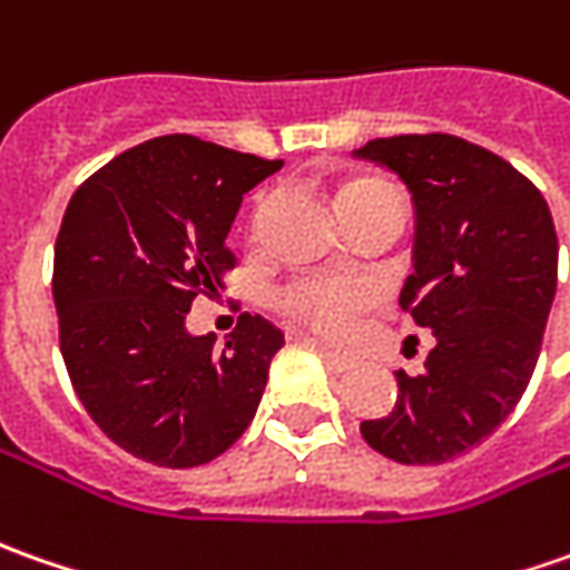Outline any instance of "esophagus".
<instances>
[{"mask_svg": "<svg viewBox=\"0 0 570 570\" xmlns=\"http://www.w3.org/2000/svg\"><path fill=\"white\" fill-rule=\"evenodd\" d=\"M315 350H318V356L327 363V368H334V372H350L353 368V363L346 356H341L337 350H331V346L324 344H315Z\"/></svg>", "mask_w": 570, "mask_h": 570, "instance_id": "1", "label": "esophagus"}]
</instances>
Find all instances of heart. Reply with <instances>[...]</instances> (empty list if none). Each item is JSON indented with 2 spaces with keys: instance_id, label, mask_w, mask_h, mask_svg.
<instances>
[{
  "instance_id": "b5f03b06",
  "label": "heart",
  "mask_w": 570,
  "mask_h": 570,
  "mask_svg": "<svg viewBox=\"0 0 570 570\" xmlns=\"http://www.w3.org/2000/svg\"><path fill=\"white\" fill-rule=\"evenodd\" d=\"M394 195V188L382 179H356L341 188V210H350L360 202ZM379 289L368 281L356 277H305L284 293V308L296 322L308 324L312 331L327 337H344L353 327L356 315L375 303Z\"/></svg>"
}]
</instances>
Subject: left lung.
<instances>
[{
  "instance_id": "8db88e82",
  "label": "left lung",
  "mask_w": 570,
  "mask_h": 570,
  "mask_svg": "<svg viewBox=\"0 0 570 570\" xmlns=\"http://www.w3.org/2000/svg\"><path fill=\"white\" fill-rule=\"evenodd\" d=\"M356 157L401 176L416 207L401 305L435 346L397 372V403L360 425L397 463H444L489 439L523 397L556 299L559 239L542 191L458 135L375 138Z\"/></svg>"
}]
</instances>
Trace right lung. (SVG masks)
I'll use <instances>...</instances> for the list:
<instances>
[{"label":"right lung","instance_id":"obj_1","mask_svg":"<svg viewBox=\"0 0 570 570\" xmlns=\"http://www.w3.org/2000/svg\"><path fill=\"white\" fill-rule=\"evenodd\" d=\"M284 160L164 135L112 157L71 195L52 299L71 387L109 442L157 466H202L248 429L281 327L243 315L224 350L191 337V299L236 265L243 195Z\"/></svg>","mask_w":570,"mask_h":570}]
</instances>
